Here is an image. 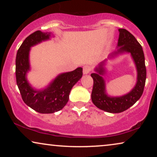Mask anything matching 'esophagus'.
<instances>
[{
    "mask_svg": "<svg viewBox=\"0 0 157 157\" xmlns=\"http://www.w3.org/2000/svg\"><path fill=\"white\" fill-rule=\"evenodd\" d=\"M91 71V67L89 66H84L83 68V74H88Z\"/></svg>",
    "mask_w": 157,
    "mask_h": 157,
    "instance_id": "esophagus-1",
    "label": "esophagus"
}]
</instances>
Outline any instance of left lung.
Returning <instances> with one entry per match:
<instances>
[{
    "instance_id": "8db88e82",
    "label": "left lung",
    "mask_w": 157,
    "mask_h": 157,
    "mask_svg": "<svg viewBox=\"0 0 157 157\" xmlns=\"http://www.w3.org/2000/svg\"><path fill=\"white\" fill-rule=\"evenodd\" d=\"M119 36L117 51L110 56L113 57L119 53L124 52L131 53L137 71V81L135 86L128 94L121 96L112 97L106 92V84L102 76L105 74L104 61L98 64L95 68V73L91 74L94 80L93 89L91 92V100L97 108L109 113H121L127 110L133 106L142 95L144 89L147 70L145 66L144 54L142 47L137 41L136 38L127 30L119 29Z\"/></svg>"
}]
</instances>
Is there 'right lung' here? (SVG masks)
<instances>
[{"instance_id": "right-lung-1", "label": "right lung", "mask_w": 157, "mask_h": 157, "mask_svg": "<svg viewBox=\"0 0 157 157\" xmlns=\"http://www.w3.org/2000/svg\"><path fill=\"white\" fill-rule=\"evenodd\" d=\"M51 33L36 31L24 40L18 48L16 59V83L25 104L40 113H52L61 110L67 104L73 86L80 80L83 68L59 74L46 89H33L27 81L30 71L29 52L31 47L48 40Z\"/></svg>"}]
</instances>
